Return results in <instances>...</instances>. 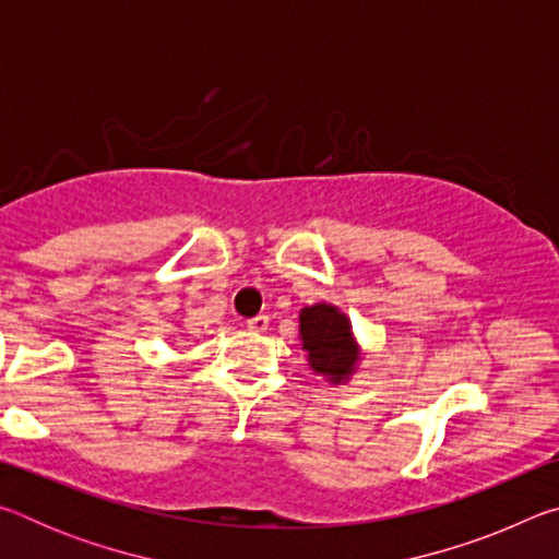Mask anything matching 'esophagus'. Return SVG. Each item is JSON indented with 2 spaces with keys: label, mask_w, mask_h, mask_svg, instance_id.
<instances>
[{
  "label": "esophagus",
  "mask_w": 559,
  "mask_h": 559,
  "mask_svg": "<svg viewBox=\"0 0 559 559\" xmlns=\"http://www.w3.org/2000/svg\"><path fill=\"white\" fill-rule=\"evenodd\" d=\"M246 328L253 330V333H266V330H269V316H257V318L246 320Z\"/></svg>",
  "instance_id": "obj_1"
}]
</instances>
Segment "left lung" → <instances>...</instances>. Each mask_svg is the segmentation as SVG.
<instances>
[{
  "instance_id": "obj_1",
  "label": "left lung",
  "mask_w": 559,
  "mask_h": 559,
  "mask_svg": "<svg viewBox=\"0 0 559 559\" xmlns=\"http://www.w3.org/2000/svg\"><path fill=\"white\" fill-rule=\"evenodd\" d=\"M298 340L306 359L318 377L330 384L353 380L362 362V345L357 343L353 323L333 302H313L300 308Z\"/></svg>"
}]
</instances>
